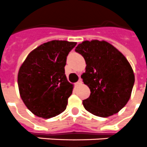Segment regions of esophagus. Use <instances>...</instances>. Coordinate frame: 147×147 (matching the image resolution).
Returning <instances> with one entry per match:
<instances>
[{
  "instance_id": "obj_1",
  "label": "esophagus",
  "mask_w": 147,
  "mask_h": 147,
  "mask_svg": "<svg viewBox=\"0 0 147 147\" xmlns=\"http://www.w3.org/2000/svg\"><path fill=\"white\" fill-rule=\"evenodd\" d=\"M81 84H82V81H81V79H79L76 83V86H80V85H81Z\"/></svg>"
}]
</instances>
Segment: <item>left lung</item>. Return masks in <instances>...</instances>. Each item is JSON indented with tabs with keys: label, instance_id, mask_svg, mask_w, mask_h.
Listing matches in <instances>:
<instances>
[{
	"label": "left lung",
	"instance_id": "left-lung-1",
	"mask_svg": "<svg viewBox=\"0 0 147 147\" xmlns=\"http://www.w3.org/2000/svg\"><path fill=\"white\" fill-rule=\"evenodd\" d=\"M76 51L87 64L81 75L90 90V96L83 100L85 109L101 117L118 113L129 102L134 86V71L129 61L105 41H84Z\"/></svg>",
	"mask_w": 147,
	"mask_h": 147
}]
</instances>
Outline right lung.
<instances>
[{
    "label": "right lung",
    "instance_id": "right-lung-1",
    "mask_svg": "<svg viewBox=\"0 0 147 147\" xmlns=\"http://www.w3.org/2000/svg\"><path fill=\"white\" fill-rule=\"evenodd\" d=\"M76 42L52 40L33 50L18 74L20 96L34 115L49 119L66 108L73 85L65 75L66 57Z\"/></svg>",
    "mask_w": 147,
    "mask_h": 147
}]
</instances>
